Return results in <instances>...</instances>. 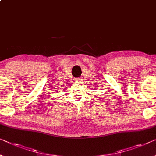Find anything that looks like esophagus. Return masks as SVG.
<instances>
[{
  "label": "esophagus",
  "mask_w": 156,
  "mask_h": 156,
  "mask_svg": "<svg viewBox=\"0 0 156 156\" xmlns=\"http://www.w3.org/2000/svg\"><path fill=\"white\" fill-rule=\"evenodd\" d=\"M81 79L80 78H77V79H76V82L77 83H81Z\"/></svg>",
  "instance_id": "1"
}]
</instances>
